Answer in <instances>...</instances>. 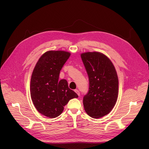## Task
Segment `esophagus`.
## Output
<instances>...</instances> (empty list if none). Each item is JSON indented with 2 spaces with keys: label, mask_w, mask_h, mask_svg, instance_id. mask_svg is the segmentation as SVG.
I'll return each instance as SVG.
<instances>
[{
  "label": "esophagus",
  "mask_w": 149,
  "mask_h": 149,
  "mask_svg": "<svg viewBox=\"0 0 149 149\" xmlns=\"http://www.w3.org/2000/svg\"><path fill=\"white\" fill-rule=\"evenodd\" d=\"M74 91H75V93H76V94H77L78 96H79V95H80V93H79V91H78V89H75V90H74Z\"/></svg>",
  "instance_id": "obj_1"
}]
</instances>
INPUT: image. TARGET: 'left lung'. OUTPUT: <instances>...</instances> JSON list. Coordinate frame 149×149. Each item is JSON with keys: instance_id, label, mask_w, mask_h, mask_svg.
Returning <instances> with one entry per match:
<instances>
[{"instance_id": "1", "label": "left lung", "mask_w": 149, "mask_h": 149, "mask_svg": "<svg viewBox=\"0 0 149 149\" xmlns=\"http://www.w3.org/2000/svg\"><path fill=\"white\" fill-rule=\"evenodd\" d=\"M88 75V93L83 97L84 109L93 118L108 114L117 102L119 80L114 65L103 53L98 52L81 54Z\"/></svg>"}]
</instances>
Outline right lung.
Wrapping results in <instances>:
<instances>
[{
	"label": "right lung",
	"mask_w": 149,
	"mask_h": 149,
	"mask_svg": "<svg viewBox=\"0 0 149 149\" xmlns=\"http://www.w3.org/2000/svg\"><path fill=\"white\" fill-rule=\"evenodd\" d=\"M70 55L66 51H48L40 56L32 72L31 100L40 113L48 118L60 116L69 101L78 97L66 79L59 80L60 71Z\"/></svg>",
	"instance_id": "obj_1"
}]
</instances>
